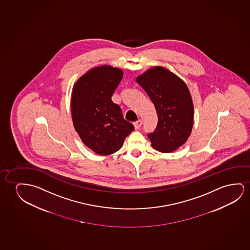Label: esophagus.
Returning <instances> with one entry per match:
<instances>
[{
	"label": "esophagus",
	"instance_id": "obj_1",
	"mask_svg": "<svg viewBox=\"0 0 250 250\" xmlns=\"http://www.w3.org/2000/svg\"><path fill=\"white\" fill-rule=\"evenodd\" d=\"M142 124H143V121L141 120H138V121H136L133 123L134 125L135 129H139L140 127H141Z\"/></svg>",
	"mask_w": 250,
	"mask_h": 250
}]
</instances>
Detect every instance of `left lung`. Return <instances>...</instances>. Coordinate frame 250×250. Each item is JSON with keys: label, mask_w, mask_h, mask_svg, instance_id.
Here are the masks:
<instances>
[{"label": "left lung", "mask_w": 250, "mask_h": 250, "mask_svg": "<svg viewBox=\"0 0 250 250\" xmlns=\"http://www.w3.org/2000/svg\"><path fill=\"white\" fill-rule=\"evenodd\" d=\"M156 107L158 124L148 134L153 148L170 153L188 141L193 125V103L188 87L170 70L156 66L136 78Z\"/></svg>", "instance_id": "1"}]
</instances>
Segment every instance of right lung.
<instances>
[{
	"instance_id": "obj_1",
	"label": "right lung",
	"mask_w": 250,
	"mask_h": 250,
	"mask_svg": "<svg viewBox=\"0 0 250 250\" xmlns=\"http://www.w3.org/2000/svg\"><path fill=\"white\" fill-rule=\"evenodd\" d=\"M123 75L122 69L97 66L81 76L73 87V125L84 145L98 155L118 151L134 130L111 99Z\"/></svg>"
}]
</instances>
